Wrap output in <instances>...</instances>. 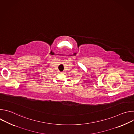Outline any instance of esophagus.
<instances>
[{
	"label": "esophagus",
	"mask_w": 134,
	"mask_h": 134,
	"mask_svg": "<svg viewBox=\"0 0 134 134\" xmlns=\"http://www.w3.org/2000/svg\"><path fill=\"white\" fill-rule=\"evenodd\" d=\"M62 72V73H63V74H64V71H62V72Z\"/></svg>",
	"instance_id": "34e87169"
}]
</instances>
